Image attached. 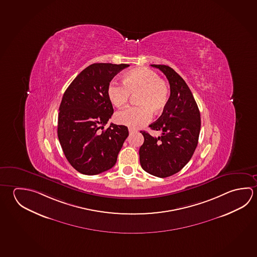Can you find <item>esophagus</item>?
<instances>
[{"instance_id": "1", "label": "esophagus", "mask_w": 257, "mask_h": 257, "mask_svg": "<svg viewBox=\"0 0 257 257\" xmlns=\"http://www.w3.org/2000/svg\"><path fill=\"white\" fill-rule=\"evenodd\" d=\"M135 132H136V131H135V129H133V128H129V134H130V135L134 134Z\"/></svg>"}]
</instances>
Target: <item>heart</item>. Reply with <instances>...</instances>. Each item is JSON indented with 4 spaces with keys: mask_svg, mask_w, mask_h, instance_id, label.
Instances as JSON below:
<instances>
[{
    "mask_svg": "<svg viewBox=\"0 0 257 257\" xmlns=\"http://www.w3.org/2000/svg\"><path fill=\"white\" fill-rule=\"evenodd\" d=\"M122 85L116 81L109 83L107 96L118 108L129 102L131 95H135L138 105L128 107L115 114V121L131 128H138L148 122L153 112L161 113L170 99V88L157 73L150 68H137L123 75Z\"/></svg>",
    "mask_w": 257,
    "mask_h": 257,
    "instance_id": "obj_1",
    "label": "heart"
}]
</instances>
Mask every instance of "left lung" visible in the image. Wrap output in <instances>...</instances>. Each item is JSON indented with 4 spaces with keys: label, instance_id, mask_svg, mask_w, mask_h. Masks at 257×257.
I'll return each mask as SVG.
<instances>
[{
    "label": "left lung",
    "instance_id": "left-lung-1",
    "mask_svg": "<svg viewBox=\"0 0 257 257\" xmlns=\"http://www.w3.org/2000/svg\"><path fill=\"white\" fill-rule=\"evenodd\" d=\"M151 66L166 76L171 95L162 115L149 125L161 131L162 136L141 132L144 142L140 147V163L150 174L166 178L179 172L192 157L200 132V113L189 86L174 69L165 65Z\"/></svg>",
    "mask_w": 257,
    "mask_h": 257
}]
</instances>
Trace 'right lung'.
<instances>
[{
    "instance_id": "add662e5",
    "label": "right lung",
    "mask_w": 257,
    "mask_h": 257,
    "mask_svg": "<svg viewBox=\"0 0 257 257\" xmlns=\"http://www.w3.org/2000/svg\"><path fill=\"white\" fill-rule=\"evenodd\" d=\"M127 64L95 63L88 66L69 85L59 105L58 137L71 166L86 175L108 171L129 135L124 125L111 123L113 113L107 86Z\"/></svg>"
}]
</instances>
